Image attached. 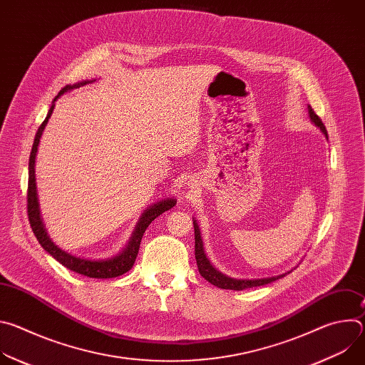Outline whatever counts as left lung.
<instances>
[{"instance_id": "8db88e82", "label": "left lung", "mask_w": 365, "mask_h": 365, "mask_svg": "<svg viewBox=\"0 0 365 365\" xmlns=\"http://www.w3.org/2000/svg\"><path fill=\"white\" fill-rule=\"evenodd\" d=\"M307 111H309V117L310 121L314 123L318 128H321V131L324 133V135L328 138V131L324 125V123L321 121V118L315 114V111L312 110L310 106H307ZM193 228H195V258H196V264H197V270L200 273V276L210 282L211 284L220 287V289H230V290H244V289H250V287H257V286H264L269 284L274 280H279L282 277H284L287 273L280 274V276H274V277H264V279H232L228 277L225 274H222L221 272H218L212 264L210 259H207L205 250H203V241L200 238V231H199V225L196 224V221H193Z\"/></svg>"}]
</instances>
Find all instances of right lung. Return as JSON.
Wrapping results in <instances>:
<instances>
[{"mask_svg":"<svg viewBox=\"0 0 365 365\" xmlns=\"http://www.w3.org/2000/svg\"><path fill=\"white\" fill-rule=\"evenodd\" d=\"M89 82L93 81H82L78 82L75 85H66L59 93L58 96L53 99V103L47 113L46 120L41 123V125L38 127L36 137H34V143L31 147V153H30V160H29V189H27V214H29V221H30V227L38 241V244L51 255L53 258H56L58 262L65 266L66 269L79 273L82 276L86 277H92V279H113V277H118L124 273H127L128 270H131V267L134 266L135 257L138 254V248H140V242L143 238V234L145 232L147 227L158 218L160 217L163 212L169 211L170 207H173L176 205V199L173 197H168L163 199L160 202H155L154 205H151L150 207L143 212L140 221L137 222V227L128 241V244L125 245V248L111 257V258H106V259H88V258H82V257H76L72 255L69 252H66L65 250L59 248L53 241L50 240V237L46 232V228L43 225L41 221V215H40V210H38V200H37V190H36V173H34V163H36V154H37V147L40 143V137L43 134V130L53 113L55 108V101L63 95L65 92L73 89V88H81Z\"/></svg>","mask_w":365,"mask_h":365,"instance_id":"add662e5","label":"right lung"}]
</instances>
